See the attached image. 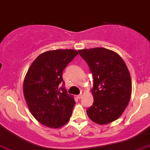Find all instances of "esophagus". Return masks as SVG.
Instances as JSON below:
<instances>
[{"label": "esophagus", "instance_id": "obj_1", "mask_svg": "<svg viewBox=\"0 0 150 150\" xmlns=\"http://www.w3.org/2000/svg\"><path fill=\"white\" fill-rule=\"evenodd\" d=\"M83 94H84V92H83L82 91H81V94H79V95H78L77 96V98L79 99H81L83 98Z\"/></svg>", "mask_w": 150, "mask_h": 150}]
</instances>
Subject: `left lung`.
<instances>
[{
  "mask_svg": "<svg viewBox=\"0 0 150 150\" xmlns=\"http://www.w3.org/2000/svg\"><path fill=\"white\" fill-rule=\"evenodd\" d=\"M92 73L94 98L87 114L100 125L120 117L127 107L132 93V81L127 66L117 52L98 47L78 50Z\"/></svg>",
  "mask_w": 150,
  "mask_h": 150,
  "instance_id": "left-lung-1",
  "label": "left lung"
}]
</instances>
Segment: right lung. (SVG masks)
<instances>
[{
	"mask_svg": "<svg viewBox=\"0 0 150 150\" xmlns=\"http://www.w3.org/2000/svg\"><path fill=\"white\" fill-rule=\"evenodd\" d=\"M78 54L74 50L45 52L26 72L23 88L26 104L35 119L48 127L63 126L72 114L75 101L63 87L62 71Z\"/></svg>",
	"mask_w": 150,
	"mask_h": 150,
	"instance_id": "obj_1",
	"label": "right lung"
}]
</instances>
